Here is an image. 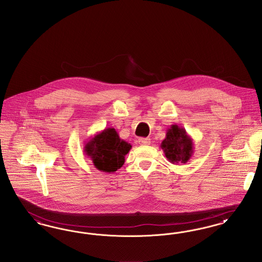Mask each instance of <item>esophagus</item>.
<instances>
[{
  "label": "esophagus",
  "instance_id": "obj_1",
  "mask_svg": "<svg viewBox=\"0 0 262 262\" xmlns=\"http://www.w3.org/2000/svg\"><path fill=\"white\" fill-rule=\"evenodd\" d=\"M139 144L140 145H149L150 139L149 138H139Z\"/></svg>",
  "mask_w": 262,
  "mask_h": 262
}]
</instances>
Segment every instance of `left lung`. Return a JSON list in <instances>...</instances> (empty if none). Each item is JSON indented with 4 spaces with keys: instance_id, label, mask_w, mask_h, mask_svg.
<instances>
[{
    "instance_id": "8db88e82",
    "label": "left lung",
    "mask_w": 262,
    "mask_h": 262,
    "mask_svg": "<svg viewBox=\"0 0 262 262\" xmlns=\"http://www.w3.org/2000/svg\"><path fill=\"white\" fill-rule=\"evenodd\" d=\"M165 136L160 148L167 160L173 164L188 162L193 156V142L185 128L173 124L167 129Z\"/></svg>"
}]
</instances>
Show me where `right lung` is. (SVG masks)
Here are the masks:
<instances>
[{"mask_svg": "<svg viewBox=\"0 0 262 262\" xmlns=\"http://www.w3.org/2000/svg\"><path fill=\"white\" fill-rule=\"evenodd\" d=\"M132 146L120 139L114 128L103 129L85 144L84 152L98 170L114 173L125 162Z\"/></svg>", "mask_w": 262, "mask_h": 262, "instance_id": "1", "label": "right lung"}]
</instances>
